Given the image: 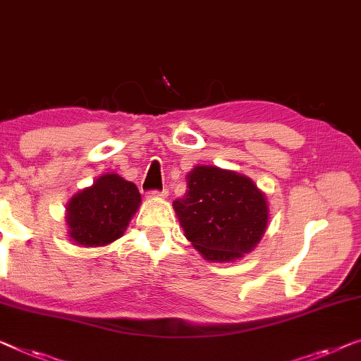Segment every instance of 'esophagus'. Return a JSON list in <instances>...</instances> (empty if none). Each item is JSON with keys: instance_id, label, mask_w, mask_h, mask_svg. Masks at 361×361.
<instances>
[{"instance_id": "obj_1", "label": "esophagus", "mask_w": 361, "mask_h": 361, "mask_svg": "<svg viewBox=\"0 0 361 361\" xmlns=\"http://www.w3.org/2000/svg\"><path fill=\"white\" fill-rule=\"evenodd\" d=\"M153 197H161V198H166L168 197V190H163V192H153L151 193Z\"/></svg>"}]
</instances>
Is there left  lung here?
Instances as JSON below:
<instances>
[{"instance_id":"1","label":"left lung","mask_w":361,"mask_h":361,"mask_svg":"<svg viewBox=\"0 0 361 361\" xmlns=\"http://www.w3.org/2000/svg\"><path fill=\"white\" fill-rule=\"evenodd\" d=\"M172 202L185 238L208 262H234L254 250L269 224L265 193L241 172L198 164Z\"/></svg>"}]
</instances>
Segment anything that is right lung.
Returning <instances> with one entry per match:
<instances>
[{
  "label": "right lung",
  "mask_w": 361,
  "mask_h": 361,
  "mask_svg": "<svg viewBox=\"0 0 361 361\" xmlns=\"http://www.w3.org/2000/svg\"><path fill=\"white\" fill-rule=\"evenodd\" d=\"M142 205L133 182L107 172L66 203L68 236L81 247H104L120 236Z\"/></svg>",
  "instance_id": "obj_1"
}]
</instances>
